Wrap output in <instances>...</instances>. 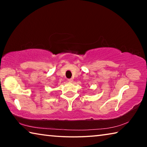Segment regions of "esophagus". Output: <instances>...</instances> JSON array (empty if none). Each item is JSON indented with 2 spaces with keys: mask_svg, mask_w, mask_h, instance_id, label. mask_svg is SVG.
Returning <instances> with one entry per match:
<instances>
[{
  "mask_svg": "<svg viewBox=\"0 0 147 147\" xmlns=\"http://www.w3.org/2000/svg\"><path fill=\"white\" fill-rule=\"evenodd\" d=\"M67 81L69 82H73V78H70V79H68Z\"/></svg>",
  "mask_w": 147,
  "mask_h": 147,
  "instance_id": "esophagus-1",
  "label": "esophagus"
}]
</instances>
